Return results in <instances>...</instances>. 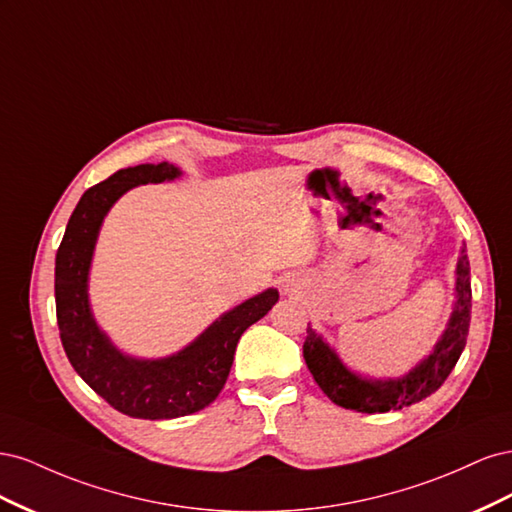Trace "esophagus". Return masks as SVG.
Listing matches in <instances>:
<instances>
[{"mask_svg":"<svg viewBox=\"0 0 512 512\" xmlns=\"http://www.w3.org/2000/svg\"><path fill=\"white\" fill-rule=\"evenodd\" d=\"M284 292H286V294H292V292H294V280H286V282H284Z\"/></svg>","mask_w":512,"mask_h":512,"instance_id":"obj_1","label":"esophagus"}]
</instances>
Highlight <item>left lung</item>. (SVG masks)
Masks as SVG:
<instances>
[{
    "label": "left lung",
    "instance_id": "obj_1",
    "mask_svg": "<svg viewBox=\"0 0 512 512\" xmlns=\"http://www.w3.org/2000/svg\"><path fill=\"white\" fill-rule=\"evenodd\" d=\"M455 275V305L446 329L425 359L399 378H369L359 374L339 359V354L324 342L320 333L307 327L303 359L322 393L337 406L365 414L401 410L436 393L457 365L468 339L472 288L466 245L459 252Z\"/></svg>",
    "mask_w": 512,
    "mask_h": 512
}]
</instances>
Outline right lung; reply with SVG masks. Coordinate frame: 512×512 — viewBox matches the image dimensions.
Here are the masks:
<instances>
[{
	"mask_svg": "<svg viewBox=\"0 0 512 512\" xmlns=\"http://www.w3.org/2000/svg\"><path fill=\"white\" fill-rule=\"evenodd\" d=\"M177 177L181 170L168 162L138 164L89 188L70 215L55 258L57 324L74 371L115 410L149 421L207 408L224 389L243 331L280 299L275 288L262 290L213 320L194 342L160 359L121 352L100 329L89 303V271L106 213L136 185Z\"/></svg>",
	"mask_w": 512,
	"mask_h": 512,
	"instance_id": "right-lung-1",
	"label": "right lung"
}]
</instances>
